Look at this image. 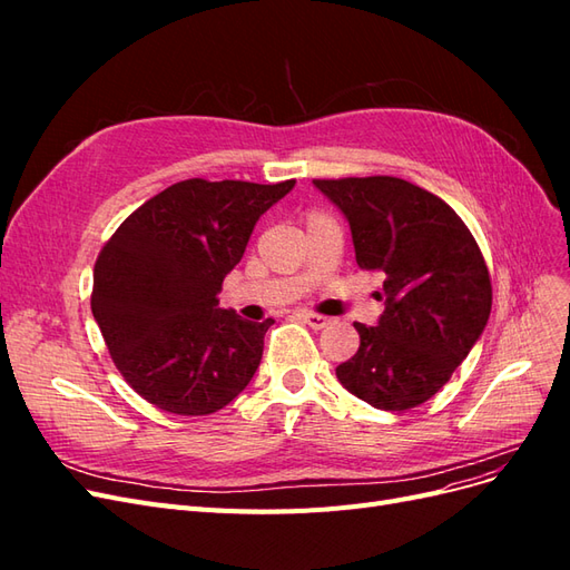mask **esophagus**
<instances>
[{"instance_id":"34e87169","label":"esophagus","mask_w":570,"mask_h":570,"mask_svg":"<svg viewBox=\"0 0 570 570\" xmlns=\"http://www.w3.org/2000/svg\"><path fill=\"white\" fill-rule=\"evenodd\" d=\"M297 318L304 321L308 327H314V331H321V327L331 325V318L321 316V314H314V312H297Z\"/></svg>"}]
</instances>
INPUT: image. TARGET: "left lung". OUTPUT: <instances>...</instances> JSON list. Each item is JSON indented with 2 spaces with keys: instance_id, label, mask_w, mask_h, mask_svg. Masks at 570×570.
I'll return each mask as SVG.
<instances>
[{
  "instance_id": "8db88e82",
  "label": "left lung",
  "mask_w": 570,
  "mask_h": 570,
  "mask_svg": "<svg viewBox=\"0 0 570 570\" xmlns=\"http://www.w3.org/2000/svg\"><path fill=\"white\" fill-rule=\"evenodd\" d=\"M344 214L356 264L383 271L385 312L354 323L361 344L335 368L344 390L383 411L428 402L485 331L490 273L450 204L392 176L314 180Z\"/></svg>"
}]
</instances>
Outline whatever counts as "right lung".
<instances>
[{
  "instance_id": "obj_1",
  "label": "right lung",
  "mask_w": 570,
  "mask_h": 570,
  "mask_svg": "<svg viewBox=\"0 0 570 570\" xmlns=\"http://www.w3.org/2000/svg\"><path fill=\"white\" fill-rule=\"evenodd\" d=\"M295 180H183L135 209L95 264L92 316L128 385L178 416L230 404L254 377L273 318L218 306L256 220Z\"/></svg>"
}]
</instances>
